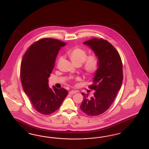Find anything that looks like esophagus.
I'll return each instance as SVG.
<instances>
[{
  "label": "esophagus",
  "instance_id": "esophagus-1",
  "mask_svg": "<svg viewBox=\"0 0 149 149\" xmlns=\"http://www.w3.org/2000/svg\"><path fill=\"white\" fill-rule=\"evenodd\" d=\"M69 94H71V95H72V94H74V93H77V91H75V90H72V91H70L69 92Z\"/></svg>",
  "mask_w": 149,
  "mask_h": 149
}]
</instances>
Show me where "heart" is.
<instances>
[{
    "label": "heart",
    "mask_w": 149,
    "mask_h": 149,
    "mask_svg": "<svg viewBox=\"0 0 149 149\" xmlns=\"http://www.w3.org/2000/svg\"><path fill=\"white\" fill-rule=\"evenodd\" d=\"M68 55L75 65H80L82 64V69L88 75L94 74L99 68L100 62L98 56L96 55L87 56V51L81 48H72L68 51Z\"/></svg>",
    "instance_id": "heart-1"
}]
</instances>
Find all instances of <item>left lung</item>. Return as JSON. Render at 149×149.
I'll return each instance as SVG.
<instances>
[{"label":"left lung","instance_id":"obj_1","mask_svg":"<svg viewBox=\"0 0 149 149\" xmlns=\"http://www.w3.org/2000/svg\"><path fill=\"white\" fill-rule=\"evenodd\" d=\"M99 59L100 65L90 86L95 91L93 97L84 94L80 109L87 115L96 116L108 109L120 89L123 65L119 54L108 41L94 38L83 43Z\"/></svg>","mask_w":149,"mask_h":149}]
</instances>
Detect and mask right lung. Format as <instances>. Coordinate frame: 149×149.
<instances>
[{
    "label": "right lung",
    "mask_w": 149,
    "mask_h": 149,
    "mask_svg": "<svg viewBox=\"0 0 149 149\" xmlns=\"http://www.w3.org/2000/svg\"><path fill=\"white\" fill-rule=\"evenodd\" d=\"M65 45L58 40L43 38L32 44L23 56L20 68L22 86L39 113L54 112L68 95L65 88H51L48 83L59 51Z\"/></svg>",
    "instance_id": "right-lung-1"
}]
</instances>
